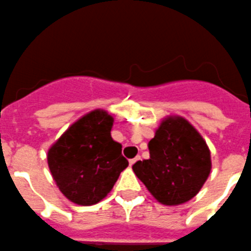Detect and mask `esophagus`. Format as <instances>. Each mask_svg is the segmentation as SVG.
Segmentation results:
<instances>
[{
	"label": "esophagus",
	"mask_w": 251,
	"mask_h": 251,
	"mask_svg": "<svg viewBox=\"0 0 251 251\" xmlns=\"http://www.w3.org/2000/svg\"><path fill=\"white\" fill-rule=\"evenodd\" d=\"M139 159H140L139 156H135L134 159H130V160H129V165L133 166V165H134V164H135V161H138V160H139Z\"/></svg>",
	"instance_id": "obj_1"
}]
</instances>
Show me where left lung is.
<instances>
[{"instance_id": "8db88e82", "label": "left lung", "mask_w": 251, "mask_h": 251, "mask_svg": "<svg viewBox=\"0 0 251 251\" xmlns=\"http://www.w3.org/2000/svg\"><path fill=\"white\" fill-rule=\"evenodd\" d=\"M150 157L133 171L160 203L176 206L193 199L211 173L203 138L182 117H168L148 144Z\"/></svg>"}]
</instances>
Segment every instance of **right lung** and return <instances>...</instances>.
<instances>
[{
	"label": "right lung",
	"mask_w": 251,
	"mask_h": 251,
	"mask_svg": "<svg viewBox=\"0 0 251 251\" xmlns=\"http://www.w3.org/2000/svg\"><path fill=\"white\" fill-rule=\"evenodd\" d=\"M113 117L95 109L71 124L48 151L52 178L66 199L80 206L103 200L128 160L111 137Z\"/></svg>",
	"instance_id": "add662e5"
}]
</instances>
